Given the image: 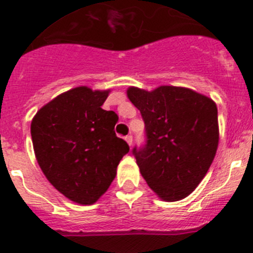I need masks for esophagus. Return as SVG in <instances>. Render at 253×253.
<instances>
[{"instance_id": "obj_1", "label": "esophagus", "mask_w": 253, "mask_h": 253, "mask_svg": "<svg viewBox=\"0 0 253 253\" xmlns=\"http://www.w3.org/2000/svg\"><path fill=\"white\" fill-rule=\"evenodd\" d=\"M125 140H126V142L128 143L129 146H132V141H133V138H132L131 134H128V136H126V137H125Z\"/></svg>"}]
</instances>
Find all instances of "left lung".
I'll list each match as a JSON object with an SVG mask.
<instances>
[{
    "label": "left lung",
    "instance_id": "8db88e82",
    "mask_svg": "<svg viewBox=\"0 0 253 253\" xmlns=\"http://www.w3.org/2000/svg\"><path fill=\"white\" fill-rule=\"evenodd\" d=\"M127 97L145 121L147 143L133 148L142 177L164 201L187 197L204 180L216 155V103L193 89L176 86L153 91L128 87Z\"/></svg>",
    "mask_w": 253,
    "mask_h": 253
}]
</instances>
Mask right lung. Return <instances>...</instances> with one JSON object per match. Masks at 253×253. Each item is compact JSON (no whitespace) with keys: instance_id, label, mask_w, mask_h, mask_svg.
Listing matches in <instances>:
<instances>
[{"instance_id":"right-lung-1","label":"right lung","mask_w":253,"mask_h":253,"mask_svg":"<svg viewBox=\"0 0 253 253\" xmlns=\"http://www.w3.org/2000/svg\"><path fill=\"white\" fill-rule=\"evenodd\" d=\"M111 89L80 86L40 108L31 122L36 160L53 187L71 201L93 205L108 190L129 151L115 133L119 117L101 106Z\"/></svg>"}]
</instances>
